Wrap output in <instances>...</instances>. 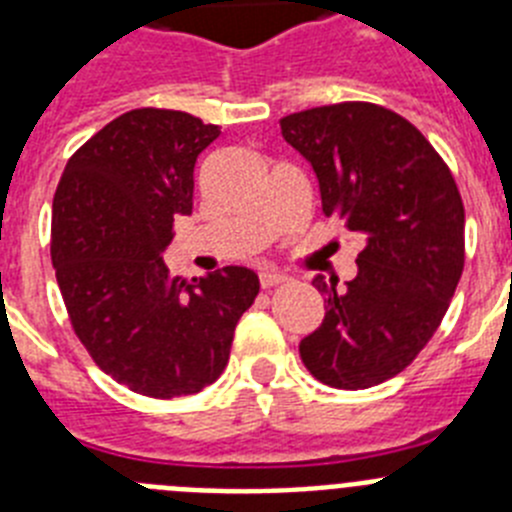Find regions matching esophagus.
<instances>
[{
	"mask_svg": "<svg viewBox=\"0 0 512 512\" xmlns=\"http://www.w3.org/2000/svg\"><path fill=\"white\" fill-rule=\"evenodd\" d=\"M259 282H261V287H264V289H271V287H279V284L287 282V277H284V274H279V271H274V269H264L259 274Z\"/></svg>",
	"mask_w": 512,
	"mask_h": 512,
	"instance_id": "34e87169",
	"label": "esophagus"
}]
</instances>
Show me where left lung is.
Wrapping results in <instances>:
<instances>
[{"label":"left lung","instance_id":"8db88e82","mask_svg":"<svg viewBox=\"0 0 512 512\" xmlns=\"http://www.w3.org/2000/svg\"><path fill=\"white\" fill-rule=\"evenodd\" d=\"M310 161L328 217L364 238L346 287L323 277L325 320L302 338L318 382L366 390L392 379L431 341L464 271V202L423 133L372 102H338L279 120Z\"/></svg>","mask_w":512,"mask_h":512}]
</instances>
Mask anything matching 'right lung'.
<instances>
[{"label": "right lung", "mask_w": 512, "mask_h": 512, "mask_svg": "<svg viewBox=\"0 0 512 512\" xmlns=\"http://www.w3.org/2000/svg\"><path fill=\"white\" fill-rule=\"evenodd\" d=\"M217 135L189 112L130 110L69 158L53 197L51 259L76 338L104 374L156 400L197 395L223 374L259 295L246 266L189 282L161 259Z\"/></svg>", "instance_id": "add662e5"}]
</instances>
